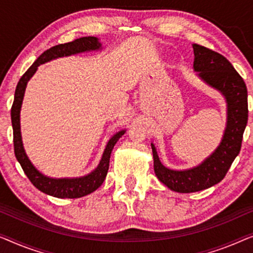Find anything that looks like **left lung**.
Listing matches in <instances>:
<instances>
[{
  "mask_svg": "<svg viewBox=\"0 0 253 253\" xmlns=\"http://www.w3.org/2000/svg\"><path fill=\"white\" fill-rule=\"evenodd\" d=\"M194 71L205 84L223 96L227 104V124L221 142L199 165L187 169H172L163 165L154 143L156 176L176 193H195L219 183L240 154L248 123V89L244 80L226 57L194 43Z\"/></svg>",
  "mask_w": 253,
  "mask_h": 253,
  "instance_id": "left-lung-1",
  "label": "left lung"
}]
</instances>
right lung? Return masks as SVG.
<instances>
[{
	"instance_id": "1",
	"label": "right lung",
	"mask_w": 253,
	"mask_h": 253,
	"mask_svg": "<svg viewBox=\"0 0 253 253\" xmlns=\"http://www.w3.org/2000/svg\"><path fill=\"white\" fill-rule=\"evenodd\" d=\"M101 49L102 43L95 37H84L77 39L72 42H69V43L55 45V47L48 49L43 54L39 56V58L33 63V65L20 78L19 83L16 87L15 99H13L11 108L13 147H15L16 158L19 162L25 174H26L31 182L33 183V186L42 193L50 195V196L57 198H80L91 194L98 187H101L103 181L105 180L106 174H108L110 156H111L112 149L117 143V141L126 133V129H122L110 138L108 143H106L104 152H103L97 167L87 175L79 177H60V179L44 175L30 161L26 152H25L23 140H21L20 110L27 83L34 76V73L37 72L38 67L41 64L50 62V60L56 58H62V57L77 55L87 51H97L101 50Z\"/></svg>"
}]
</instances>
